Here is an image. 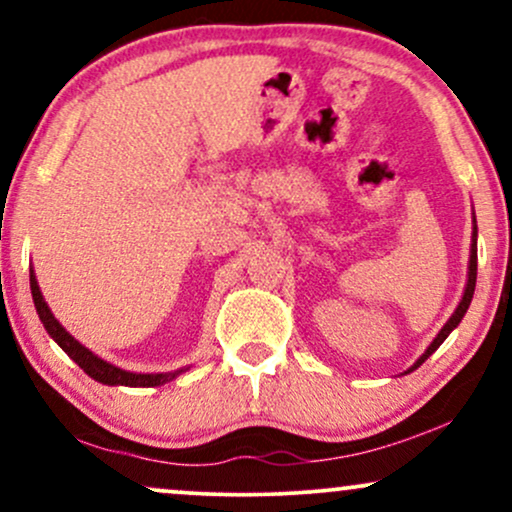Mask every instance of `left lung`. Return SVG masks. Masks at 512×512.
<instances>
[{
	"mask_svg": "<svg viewBox=\"0 0 512 512\" xmlns=\"http://www.w3.org/2000/svg\"><path fill=\"white\" fill-rule=\"evenodd\" d=\"M474 286H477V219H474V228H472V248H469V267H467V284H464V293H462V301L457 303V308H455V313L450 315V320L445 322L443 325V330H440L438 334H436V339H433L431 344H428V349L424 351V354H421L419 358H416L414 361V366L411 368H407L404 370V375L407 373H411V370H416L421 366V363L426 361L428 356L433 354V351L438 349L440 344L445 342V339H448V334L455 330L457 325H460L462 322V317H464V313H467V308H469V303H472V296H474Z\"/></svg>",
	"mask_w": 512,
	"mask_h": 512,
	"instance_id": "8db88e82",
	"label": "left lung"
}]
</instances>
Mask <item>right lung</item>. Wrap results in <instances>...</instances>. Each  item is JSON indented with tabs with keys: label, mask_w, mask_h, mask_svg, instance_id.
I'll use <instances>...</instances> for the list:
<instances>
[{
	"label": "right lung",
	"mask_w": 512,
	"mask_h": 512,
	"mask_svg": "<svg viewBox=\"0 0 512 512\" xmlns=\"http://www.w3.org/2000/svg\"><path fill=\"white\" fill-rule=\"evenodd\" d=\"M31 293H33V303H35V310H38L40 322H43V327L48 330L50 337L60 344V349L69 358H72L76 366L84 370L86 375H91L93 380H98V383L125 385V387H158V385L170 383V380H175L180 373H185V370H190V366H187V368L170 370V373H129V370L117 368V366H113V363L105 361V358L93 354L91 349H86L81 342H76L72 334L64 330V327L60 325V320L52 315L48 303H45L33 269H31Z\"/></svg>",
	"instance_id": "obj_1"
}]
</instances>
